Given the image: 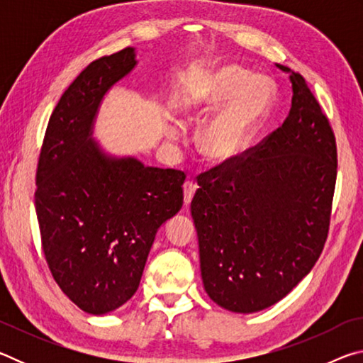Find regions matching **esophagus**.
<instances>
[{
  "label": "esophagus",
  "mask_w": 363,
  "mask_h": 363,
  "mask_svg": "<svg viewBox=\"0 0 363 363\" xmlns=\"http://www.w3.org/2000/svg\"><path fill=\"white\" fill-rule=\"evenodd\" d=\"M196 182L194 181H186L184 182V203L189 205L194 199V194L196 192Z\"/></svg>",
  "instance_id": "1"
}]
</instances>
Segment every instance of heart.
Wrapping results in <instances>:
<instances>
[{"mask_svg":"<svg viewBox=\"0 0 363 363\" xmlns=\"http://www.w3.org/2000/svg\"><path fill=\"white\" fill-rule=\"evenodd\" d=\"M274 99V84L267 77L237 65H227L208 79L182 108L184 120L199 123L227 104L201 128L199 150L208 162L227 163L248 149ZM169 136L176 138V128Z\"/></svg>","mask_w":363,"mask_h":363,"instance_id":"1","label":"heart"}]
</instances>
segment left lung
<instances>
[{
	"mask_svg": "<svg viewBox=\"0 0 363 363\" xmlns=\"http://www.w3.org/2000/svg\"><path fill=\"white\" fill-rule=\"evenodd\" d=\"M290 73L284 125L242 155L199 176L190 211L205 290L251 314L285 298L320 256L336 184V140L306 79Z\"/></svg>",
	"mask_w": 363,
	"mask_h": 363,
	"instance_id": "1",
	"label": "left lung"
}]
</instances>
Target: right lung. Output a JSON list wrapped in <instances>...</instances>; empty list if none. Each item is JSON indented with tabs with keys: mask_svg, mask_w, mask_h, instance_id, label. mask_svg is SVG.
<instances>
[{
	"mask_svg": "<svg viewBox=\"0 0 363 363\" xmlns=\"http://www.w3.org/2000/svg\"><path fill=\"white\" fill-rule=\"evenodd\" d=\"M134 49L91 62L49 118L36 168L35 208L48 267L88 314L136 293L158 227L181 210L179 169L113 158L91 139L104 94L134 65Z\"/></svg>",
	"mask_w": 363,
	"mask_h": 363,
	"instance_id": "obj_1",
	"label": "right lung"
}]
</instances>
